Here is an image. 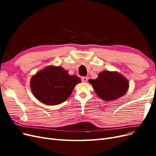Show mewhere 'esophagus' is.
<instances>
[{
  "label": "esophagus",
  "mask_w": 156,
  "mask_h": 156,
  "mask_svg": "<svg viewBox=\"0 0 156 156\" xmlns=\"http://www.w3.org/2000/svg\"><path fill=\"white\" fill-rule=\"evenodd\" d=\"M88 80V78L87 77H81V81H82L83 82H84V83L87 82Z\"/></svg>",
  "instance_id": "1"
}]
</instances>
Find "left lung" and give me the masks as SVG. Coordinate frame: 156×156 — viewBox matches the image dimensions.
<instances>
[{
  "label": "left lung",
  "mask_w": 156,
  "mask_h": 156,
  "mask_svg": "<svg viewBox=\"0 0 156 156\" xmlns=\"http://www.w3.org/2000/svg\"><path fill=\"white\" fill-rule=\"evenodd\" d=\"M99 98L110 101L125 95L129 88V82L124 75L116 72L103 71L96 79H89Z\"/></svg>",
  "instance_id": "1"
}]
</instances>
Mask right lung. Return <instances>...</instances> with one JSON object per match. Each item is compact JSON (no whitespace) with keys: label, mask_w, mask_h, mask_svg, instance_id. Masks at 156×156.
I'll use <instances>...</instances> for the list:
<instances>
[{"label":"right lung","mask_w":156,"mask_h":156,"mask_svg":"<svg viewBox=\"0 0 156 156\" xmlns=\"http://www.w3.org/2000/svg\"><path fill=\"white\" fill-rule=\"evenodd\" d=\"M79 83L81 79L69 75L62 67L49 66L33 75L30 88L37 100L45 105H56L67 100Z\"/></svg>","instance_id":"right-lung-1"}]
</instances>
